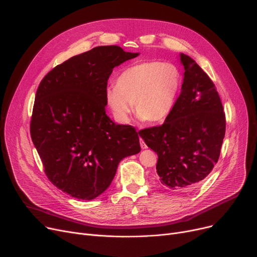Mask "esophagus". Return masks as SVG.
Here are the masks:
<instances>
[{
  "instance_id": "1",
  "label": "esophagus",
  "mask_w": 257,
  "mask_h": 257,
  "mask_svg": "<svg viewBox=\"0 0 257 257\" xmlns=\"http://www.w3.org/2000/svg\"><path fill=\"white\" fill-rule=\"evenodd\" d=\"M140 144H141V148H142V149H147V148H148L147 145H146V143H145L142 139L140 140Z\"/></svg>"
}]
</instances>
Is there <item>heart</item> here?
Returning <instances> with one entry per match:
<instances>
[{
    "label": "heart",
    "mask_w": 257,
    "mask_h": 257,
    "mask_svg": "<svg viewBox=\"0 0 257 257\" xmlns=\"http://www.w3.org/2000/svg\"><path fill=\"white\" fill-rule=\"evenodd\" d=\"M182 86V73L172 62L146 60L128 66L105 90V101L118 123H127L132 110L149 124L165 121Z\"/></svg>",
    "instance_id": "heart-1"
}]
</instances>
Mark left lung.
<instances>
[{"label":"left lung","mask_w":257,"mask_h":257,"mask_svg":"<svg viewBox=\"0 0 257 257\" xmlns=\"http://www.w3.org/2000/svg\"><path fill=\"white\" fill-rule=\"evenodd\" d=\"M181 92L161 126L142 130L140 137L157 154L160 182L173 191H188L218 163L226 119L219 93L207 74L188 55Z\"/></svg>","instance_id":"obj_1"}]
</instances>
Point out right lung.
I'll use <instances>...</instances> for the list:
<instances>
[{
    "label": "right lung",
    "instance_id": "right-lung-1",
    "mask_svg": "<svg viewBox=\"0 0 257 257\" xmlns=\"http://www.w3.org/2000/svg\"><path fill=\"white\" fill-rule=\"evenodd\" d=\"M140 53L101 46L49 72L40 82L30 124L32 142L49 180L79 200L103 194L119 161L141 151L139 133L105 111L113 67Z\"/></svg>",
    "mask_w": 257,
    "mask_h": 257
}]
</instances>
